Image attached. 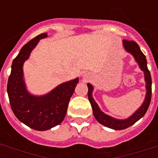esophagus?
<instances>
[{
  "label": "esophagus",
  "instance_id": "34e87169",
  "mask_svg": "<svg viewBox=\"0 0 158 158\" xmlns=\"http://www.w3.org/2000/svg\"><path fill=\"white\" fill-rule=\"evenodd\" d=\"M83 78H84V79L87 80V79H88V76H87V74H84V75H83Z\"/></svg>",
  "mask_w": 158,
  "mask_h": 158
}]
</instances>
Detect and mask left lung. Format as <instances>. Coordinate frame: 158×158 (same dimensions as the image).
<instances>
[{
  "mask_svg": "<svg viewBox=\"0 0 158 158\" xmlns=\"http://www.w3.org/2000/svg\"><path fill=\"white\" fill-rule=\"evenodd\" d=\"M122 43L125 50L134 56L135 61L138 63L140 69L143 71V74H144V80L146 83V86H145L146 95H145L144 101L142 105L140 106V107L133 115H130V117L124 119V120H119V119L111 117L110 115L102 112V110H101V109L99 108L98 105L94 101V98H93L94 86L90 84H87L88 88H89L88 97H89V100L91 103L92 108H93L94 117L96 118V120L102 125L115 130H125L126 128L134 125L139 120H140L148 110V108L149 106L150 102H151V97H152V78H151L149 70L148 69L146 57L143 53L141 52L139 47L135 42L123 40Z\"/></svg>",
  "mask_w": 158,
  "mask_h": 158,
  "instance_id": "left-lung-1",
  "label": "left lung"
}]
</instances>
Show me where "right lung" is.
Returning <instances> with one entry per match:
<instances>
[{
    "instance_id": "right-lung-1",
    "label": "right lung",
    "mask_w": 158,
    "mask_h": 158,
    "mask_svg": "<svg viewBox=\"0 0 158 158\" xmlns=\"http://www.w3.org/2000/svg\"><path fill=\"white\" fill-rule=\"evenodd\" d=\"M48 37L42 33L26 43L14 59L7 84L11 109L20 122L39 131L50 130L63 121L69 102L79 83V78L59 84L45 95L31 94L23 79V63L40 39Z\"/></svg>"
}]
</instances>
